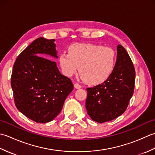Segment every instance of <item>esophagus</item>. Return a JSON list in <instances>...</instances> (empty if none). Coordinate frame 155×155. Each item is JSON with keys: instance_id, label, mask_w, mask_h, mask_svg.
Returning a JSON list of instances; mask_svg holds the SVG:
<instances>
[{"instance_id": "esophagus-1", "label": "esophagus", "mask_w": 155, "mask_h": 155, "mask_svg": "<svg viewBox=\"0 0 155 155\" xmlns=\"http://www.w3.org/2000/svg\"><path fill=\"white\" fill-rule=\"evenodd\" d=\"M74 87L75 88H77V89H78V88H81L82 87L81 85H80L79 84H78V83H75L74 84Z\"/></svg>"}]
</instances>
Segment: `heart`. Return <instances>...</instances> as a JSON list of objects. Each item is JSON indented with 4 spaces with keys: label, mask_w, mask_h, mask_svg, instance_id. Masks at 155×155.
<instances>
[{
    "label": "heart",
    "mask_w": 155,
    "mask_h": 155,
    "mask_svg": "<svg viewBox=\"0 0 155 155\" xmlns=\"http://www.w3.org/2000/svg\"><path fill=\"white\" fill-rule=\"evenodd\" d=\"M67 54L58 57L62 72L72 77L79 67L83 81L88 84L104 83L114 71L116 54L113 49L93 43H74L67 48Z\"/></svg>",
    "instance_id": "heart-1"
}]
</instances>
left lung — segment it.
I'll return each mask as SVG.
<instances>
[{"label":"left lung","instance_id":"8db88e82","mask_svg":"<svg viewBox=\"0 0 155 155\" xmlns=\"http://www.w3.org/2000/svg\"><path fill=\"white\" fill-rule=\"evenodd\" d=\"M135 82V70L125 48L117 46L114 71L103 83L87 88L86 108L93 120L103 123L124 113L132 97Z\"/></svg>","mask_w":155,"mask_h":155}]
</instances>
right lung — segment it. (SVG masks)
I'll return each instance as SVG.
<instances>
[{
	"label": "right lung",
	"mask_w": 155,
	"mask_h": 155,
	"mask_svg": "<svg viewBox=\"0 0 155 155\" xmlns=\"http://www.w3.org/2000/svg\"><path fill=\"white\" fill-rule=\"evenodd\" d=\"M54 41L37 38L18 56L12 68L11 87L16 107L37 123L53 120L74 88L56 62L41 57H58Z\"/></svg>",
	"instance_id": "add662e5"
}]
</instances>
